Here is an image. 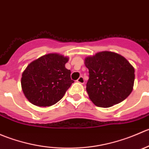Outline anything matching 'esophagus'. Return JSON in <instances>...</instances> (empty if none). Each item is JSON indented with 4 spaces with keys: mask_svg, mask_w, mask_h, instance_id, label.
<instances>
[{
    "mask_svg": "<svg viewBox=\"0 0 149 149\" xmlns=\"http://www.w3.org/2000/svg\"><path fill=\"white\" fill-rule=\"evenodd\" d=\"M77 82H79V83H80V84H84V79L83 76H80V77L77 79Z\"/></svg>",
    "mask_w": 149,
    "mask_h": 149,
    "instance_id": "esophagus-1",
    "label": "esophagus"
}]
</instances>
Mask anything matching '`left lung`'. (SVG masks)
<instances>
[{"instance_id":"obj_1","label":"left lung","mask_w":149,"mask_h":149,"mask_svg":"<svg viewBox=\"0 0 149 149\" xmlns=\"http://www.w3.org/2000/svg\"><path fill=\"white\" fill-rule=\"evenodd\" d=\"M88 69L86 91L97 107H109L125 100L133 91L135 70L122 55L104 51L85 59Z\"/></svg>"}]
</instances>
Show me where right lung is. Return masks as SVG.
Instances as JSON below:
<instances>
[{
	"mask_svg": "<svg viewBox=\"0 0 149 149\" xmlns=\"http://www.w3.org/2000/svg\"><path fill=\"white\" fill-rule=\"evenodd\" d=\"M68 58L47 54L31 62L22 73V87L26 99L38 107L56 104L65 95L73 81L65 65Z\"/></svg>",
	"mask_w": 149,
	"mask_h": 149,
	"instance_id": "1",
	"label": "right lung"
}]
</instances>
